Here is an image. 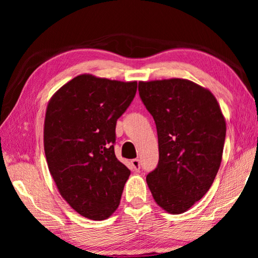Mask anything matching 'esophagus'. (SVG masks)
I'll return each instance as SVG.
<instances>
[{"label": "esophagus", "mask_w": 258, "mask_h": 258, "mask_svg": "<svg viewBox=\"0 0 258 258\" xmlns=\"http://www.w3.org/2000/svg\"><path fill=\"white\" fill-rule=\"evenodd\" d=\"M131 164H132L134 171H139L140 167H141V164H140V160L139 159H132V161H131Z\"/></svg>", "instance_id": "obj_1"}]
</instances>
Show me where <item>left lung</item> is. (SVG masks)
<instances>
[{
	"label": "left lung",
	"instance_id": "left-lung-1",
	"mask_svg": "<svg viewBox=\"0 0 258 258\" xmlns=\"http://www.w3.org/2000/svg\"><path fill=\"white\" fill-rule=\"evenodd\" d=\"M139 94L154 117L159 161L147 175L155 202L182 214L202 199L220 168L226 124L211 91L183 78L139 82Z\"/></svg>",
	"mask_w": 258,
	"mask_h": 258
}]
</instances>
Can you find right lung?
<instances>
[{
	"mask_svg": "<svg viewBox=\"0 0 258 258\" xmlns=\"http://www.w3.org/2000/svg\"><path fill=\"white\" fill-rule=\"evenodd\" d=\"M137 82L82 74L52 95L44 120L51 176L74 211L106 220L120 203L130 169L116 158V123L137 93Z\"/></svg>",
	"mask_w": 258,
	"mask_h": 258,
	"instance_id": "add662e5",
	"label": "right lung"
}]
</instances>
